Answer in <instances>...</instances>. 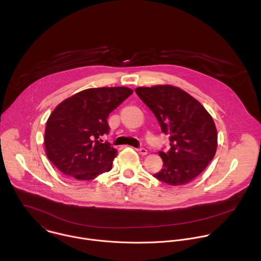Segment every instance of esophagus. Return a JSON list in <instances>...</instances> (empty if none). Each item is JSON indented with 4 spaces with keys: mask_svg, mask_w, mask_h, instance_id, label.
Wrapping results in <instances>:
<instances>
[{
    "mask_svg": "<svg viewBox=\"0 0 261 261\" xmlns=\"http://www.w3.org/2000/svg\"><path fill=\"white\" fill-rule=\"evenodd\" d=\"M137 152L140 154V155H146L147 154V151L145 150L144 147H139V148H137Z\"/></svg>",
    "mask_w": 261,
    "mask_h": 261,
    "instance_id": "34e87169",
    "label": "esophagus"
}]
</instances>
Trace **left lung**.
Returning a JSON list of instances; mask_svg holds the SVG:
<instances>
[{
	"mask_svg": "<svg viewBox=\"0 0 261 261\" xmlns=\"http://www.w3.org/2000/svg\"><path fill=\"white\" fill-rule=\"evenodd\" d=\"M152 110L163 133L169 135L168 152H159L163 168L154 174L170 186H180L200 174L217 150V129L205 108L192 96L172 86L136 88Z\"/></svg>",
	"mask_w": 261,
	"mask_h": 261,
	"instance_id": "left-lung-1",
	"label": "left lung"
}]
</instances>
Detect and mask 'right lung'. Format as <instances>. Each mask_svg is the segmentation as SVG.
<instances>
[{
	"mask_svg": "<svg viewBox=\"0 0 261 261\" xmlns=\"http://www.w3.org/2000/svg\"><path fill=\"white\" fill-rule=\"evenodd\" d=\"M132 93L125 87L94 88L60 103L45 128L49 161L65 175L80 180L109 171L118 151L102 140L109 132L107 118Z\"/></svg>",
	"mask_w": 261,
	"mask_h": 261,
	"instance_id": "add662e5",
	"label": "right lung"
}]
</instances>
